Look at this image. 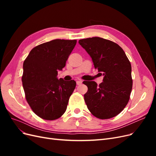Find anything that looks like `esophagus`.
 Returning a JSON list of instances; mask_svg holds the SVG:
<instances>
[{
	"label": "esophagus",
	"instance_id": "obj_1",
	"mask_svg": "<svg viewBox=\"0 0 156 156\" xmlns=\"http://www.w3.org/2000/svg\"><path fill=\"white\" fill-rule=\"evenodd\" d=\"M77 85H81V84H82V83H83V81H80V80H79V81H77Z\"/></svg>",
	"mask_w": 156,
	"mask_h": 156
}]
</instances>
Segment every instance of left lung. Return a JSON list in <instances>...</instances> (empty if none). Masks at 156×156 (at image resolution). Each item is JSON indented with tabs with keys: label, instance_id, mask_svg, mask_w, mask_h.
Masks as SVG:
<instances>
[{
	"label": "left lung",
	"instance_id": "1",
	"mask_svg": "<svg viewBox=\"0 0 156 156\" xmlns=\"http://www.w3.org/2000/svg\"><path fill=\"white\" fill-rule=\"evenodd\" d=\"M79 43L104 76L99 85L95 81L84 83L88 87L84 99L88 110L102 120L117 116L128 103L133 86L129 59L119 45L102 37L82 39Z\"/></svg>",
	"mask_w": 156,
	"mask_h": 156
}]
</instances>
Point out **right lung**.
Wrapping results in <instances>:
<instances>
[{"mask_svg": "<svg viewBox=\"0 0 156 156\" xmlns=\"http://www.w3.org/2000/svg\"><path fill=\"white\" fill-rule=\"evenodd\" d=\"M77 40L56 39L33 48L23 62V87L31 109L41 119L54 120L66 110L76 86L73 80L57 79Z\"/></svg>", "mask_w": 156, "mask_h": 156, "instance_id": "obj_1", "label": "right lung"}]
</instances>
